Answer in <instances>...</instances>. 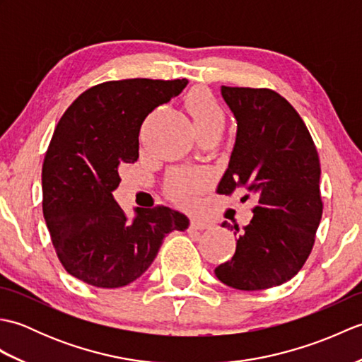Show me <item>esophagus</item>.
<instances>
[{"mask_svg": "<svg viewBox=\"0 0 362 362\" xmlns=\"http://www.w3.org/2000/svg\"><path fill=\"white\" fill-rule=\"evenodd\" d=\"M211 227V224L209 221L201 219V218H193L191 219V228H196V230H205Z\"/></svg>", "mask_w": 362, "mask_h": 362, "instance_id": "34e87169", "label": "esophagus"}]
</instances>
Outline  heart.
<instances>
[{"label": "heart", "instance_id": "heart-1", "mask_svg": "<svg viewBox=\"0 0 362 362\" xmlns=\"http://www.w3.org/2000/svg\"><path fill=\"white\" fill-rule=\"evenodd\" d=\"M187 109L197 127V132L213 127H224L226 113L206 88H194L189 91L187 98ZM209 183V174L202 171H191V169H180L175 171L169 182V189L173 196L183 204H191L194 197Z\"/></svg>", "mask_w": 362, "mask_h": 362}]
</instances>
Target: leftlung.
<instances>
[{
  "instance_id": "1",
  "label": "left lung",
  "mask_w": 362,
  "mask_h": 362,
  "mask_svg": "<svg viewBox=\"0 0 362 362\" xmlns=\"http://www.w3.org/2000/svg\"><path fill=\"white\" fill-rule=\"evenodd\" d=\"M221 93L238 132L218 193L245 187L258 202L250 224L238 235L235 255L214 274L240 291L279 286L308 259L320 224L324 204L316 144L297 110L276 91L222 86ZM222 227L240 232L227 222Z\"/></svg>"
}]
</instances>
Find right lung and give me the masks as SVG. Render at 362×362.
Here are the masks:
<instances>
[{"instance_id":"add662e5","label":"right lung","mask_w":362,"mask_h":362,"mask_svg":"<svg viewBox=\"0 0 362 362\" xmlns=\"http://www.w3.org/2000/svg\"><path fill=\"white\" fill-rule=\"evenodd\" d=\"M187 79L98 83L68 107L42 168L43 216L60 263L96 288H121L141 276L163 238L188 228L179 211L136 209L129 222L115 202L119 168L138 158L146 117L187 87Z\"/></svg>"}]
</instances>
